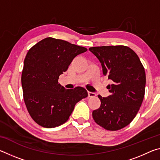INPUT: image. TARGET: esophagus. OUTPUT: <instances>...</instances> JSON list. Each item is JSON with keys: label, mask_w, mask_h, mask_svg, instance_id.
Segmentation results:
<instances>
[{"label": "esophagus", "mask_w": 160, "mask_h": 160, "mask_svg": "<svg viewBox=\"0 0 160 160\" xmlns=\"http://www.w3.org/2000/svg\"><path fill=\"white\" fill-rule=\"evenodd\" d=\"M96 93H94V92H88V96L90 97H96Z\"/></svg>", "instance_id": "1"}]
</instances>
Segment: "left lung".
<instances>
[{
	"label": "left lung",
	"instance_id": "8db88e82",
	"mask_svg": "<svg viewBox=\"0 0 160 160\" xmlns=\"http://www.w3.org/2000/svg\"><path fill=\"white\" fill-rule=\"evenodd\" d=\"M99 59L103 75L112 81L107 97L98 95L99 109L92 112L95 122L109 131H117L133 120L145 96L146 77L138 56L125 46L89 48Z\"/></svg>",
	"mask_w": 160,
	"mask_h": 160
}]
</instances>
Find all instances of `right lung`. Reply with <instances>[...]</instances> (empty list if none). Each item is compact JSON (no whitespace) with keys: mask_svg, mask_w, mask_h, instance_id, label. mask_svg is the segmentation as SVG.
<instances>
[{"mask_svg":"<svg viewBox=\"0 0 160 160\" xmlns=\"http://www.w3.org/2000/svg\"><path fill=\"white\" fill-rule=\"evenodd\" d=\"M87 48L61 39L47 37L27 53L22 73L24 101L32 119L44 128L66 122L77 103L88 97L82 87L67 90L58 78L73 58Z\"/></svg>","mask_w":160,"mask_h":160,"instance_id":"obj_1","label":"right lung"}]
</instances>
